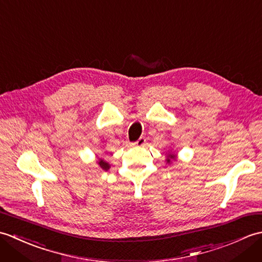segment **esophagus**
Segmentation results:
<instances>
[{"mask_svg":"<svg viewBox=\"0 0 262 262\" xmlns=\"http://www.w3.org/2000/svg\"><path fill=\"white\" fill-rule=\"evenodd\" d=\"M145 144H146L145 137H141L140 140L136 141L134 144H133V145H134V146H137V147H143V146H145Z\"/></svg>","mask_w":262,"mask_h":262,"instance_id":"obj_1","label":"esophagus"}]
</instances>
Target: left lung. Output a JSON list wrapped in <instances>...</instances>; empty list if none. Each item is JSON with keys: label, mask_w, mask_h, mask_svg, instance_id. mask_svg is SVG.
<instances>
[{"label": "left lung", "mask_w": 262, "mask_h": 262, "mask_svg": "<svg viewBox=\"0 0 262 262\" xmlns=\"http://www.w3.org/2000/svg\"><path fill=\"white\" fill-rule=\"evenodd\" d=\"M178 159V155L177 153L173 151V149H171V151H168V153H166V163H172V161H177Z\"/></svg>", "instance_id": "1"}]
</instances>
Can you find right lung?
I'll list each match as a JSON object with an SVG mask.
<instances>
[{"label":"right lung","mask_w":262,"mask_h":262,"mask_svg":"<svg viewBox=\"0 0 262 262\" xmlns=\"http://www.w3.org/2000/svg\"><path fill=\"white\" fill-rule=\"evenodd\" d=\"M97 164H98L99 168L102 169V170H109L110 169V164L108 162H105L103 159H98Z\"/></svg>","instance_id":"right-lung-1"}]
</instances>
